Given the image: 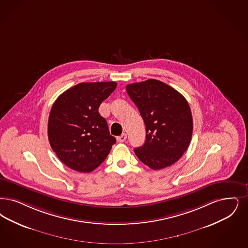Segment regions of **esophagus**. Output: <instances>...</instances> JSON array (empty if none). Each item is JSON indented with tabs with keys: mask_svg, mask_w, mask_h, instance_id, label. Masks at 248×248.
<instances>
[{
	"mask_svg": "<svg viewBox=\"0 0 248 248\" xmlns=\"http://www.w3.org/2000/svg\"><path fill=\"white\" fill-rule=\"evenodd\" d=\"M127 139V136H126V134H123L122 136H120L117 138V141L118 142H124L125 140Z\"/></svg>",
	"mask_w": 248,
	"mask_h": 248,
	"instance_id": "obj_1",
	"label": "esophagus"
}]
</instances>
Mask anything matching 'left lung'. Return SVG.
Returning a JSON list of instances; mask_svg holds the SVG:
<instances>
[{"label": "left lung", "instance_id": "8db88e82", "mask_svg": "<svg viewBox=\"0 0 248 248\" xmlns=\"http://www.w3.org/2000/svg\"><path fill=\"white\" fill-rule=\"evenodd\" d=\"M146 125V141L134 149L144 164L160 170L175 163L188 148L193 118L187 100L177 90L156 79L126 86Z\"/></svg>", "mask_w": 248, "mask_h": 248}]
</instances>
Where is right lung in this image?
<instances>
[{
	"label": "right lung",
	"mask_w": 248,
	"mask_h": 248,
	"mask_svg": "<svg viewBox=\"0 0 248 248\" xmlns=\"http://www.w3.org/2000/svg\"><path fill=\"white\" fill-rule=\"evenodd\" d=\"M117 83H80L61 94L48 123L50 147L60 160L79 172H90L105 160L116 139L109 135L99 105Z\"/></svg>",
	"instance_id": "1"
}]
</instances>
